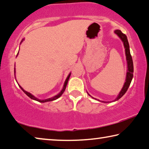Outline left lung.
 Here are the masks:
<instances>
[{"mask_svg": "<svg viewBox=\"0 0 149 149\" xmlns=\"http://www.w3.org/2000/svg\"><path fill=\"white\" fill-rule=\"evenodd\" d=\"M114 33H115L116 35L120 38V40H122V42H123V45H124V47L125 49L126 60H127V75H126V79H125L124 85H123L122 89H121V91H120V93L118 95L117 97H116L115 99L113 100V101H107V102L102 101V100H100L98 99H97V98L93 97L92 96L89 95L87 92L88 95L90 96L91 97H92L93 98H95L96 100H98V101L100 102H104V103H107V102H114V101H116V100H118V99H120V98L125 95V93L127 92V91L128 90V88H129L130 84V82L132 81V77H133V71H134L133 62H132V56L130 55L129 44V42H128L127 36H126L125 34H123L120 30H115V31H114Z\"/></svg>", "mask_w": 149, "mask_h": 149, "instance_id": "left-lung-1", "label": "left lung"}]
</instances>
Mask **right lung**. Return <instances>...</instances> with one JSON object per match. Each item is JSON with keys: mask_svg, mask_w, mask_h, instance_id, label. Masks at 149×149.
Returning a JSON list of instances; mask_svg holds the SVG:
<instances>
[{"mask_svg": "<svg viewBox=\"0 0 149 149\" xmlns=\"http://www.w3.org/2000/svg\"><path fill=\"white\" fill-rule=\"evenodd\" d=\"M24 40V38L23 39H22V40H21V42H20V44H21V43L22 42V41ZM18 54H19V52H18V53H17V56H18ZM15 72H16V70H15ZM70 74H71V72H70L69 74H68V77H67V79H66V80H65V83H64V85H63V88H62V90H61V91L60 93H59L58 94H57L56 95H55V96H54V97H51V98H47V99H43V100H41V99H39V98H36V97H35V96L34 95H32L31 93H29V92H27V91H24L23 88H22L21 86H20L19 84V86H20V88L22 89V91H23V92L26 94V95L28 96L29 97H30L31 98V99H33V100H36V101H38V102H49V101H52V100H56V99H57V98H58L59 97H61V96L63 95V93L65 92V88H66V86H67V83H68V79H69V78H70ZM15 78H16V77H15Z\"/></svg>", "mask_w": 149, "mask_h": 149, "instance_id": "obj_1", "label": "right lung"}]
</instances>
